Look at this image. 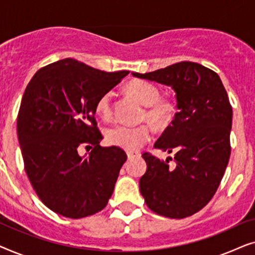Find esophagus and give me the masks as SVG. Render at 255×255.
Here are the masks:
<instances>
[{"mask_svg": "<svg viewBox=\"0 0 255 255\" xmlns=\"http://www.w3.org/2000/svg\"><path fill=\"white\" fill-rule=\"evenodd\" d=\"M127 154H128V160H132V159H134V158H137V156H139L138 153H133V152H128Z\"/></svg>", "mask_w": 255, "mask_h": 255, "instance_id": "obj_1", "label": "esophagus"}]
</instances>
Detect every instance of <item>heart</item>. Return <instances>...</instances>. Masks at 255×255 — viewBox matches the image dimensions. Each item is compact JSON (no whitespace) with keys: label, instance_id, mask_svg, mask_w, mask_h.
I'll return each instance as SVG.
<instances>
[{"label":"heart","instance_id":"1","mask_svg":"<svg viewBox=\"0 0 255 255\" xmlns=\"http://www.w3.org/2000/svg\"><path fill=\"white\" fill-rule=\"evenodd\" d=\"M128 92L140 102L142 106L151 107L147 111V117L155 123H161L168 115V106L159 103V90L155 86L142 80H135L128 85ZM111 99L113 93L107 92L97 100L95 109L102 118L111 116ZM152 137V131L147 125L130 127L125 124H116L109 128L106 132L108 144L117 146L127 151H137L145 145Z\"/></svg>","mask_w":255,"mask_h":255}]
</instances>
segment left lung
<instances>
[{
    "instance_id": "8db88e82",
    "label": "left lung",
    "mask_w": 255,
    "mask_h": 255,
    "mask_svg": "<svg viewBox=\"0 0 255 255\" xmlns=\"http://www.w3.org/2000/svg\"><path fill=\"white\" fill-rule=\"evenodd\" d=\"M139 79L172 87L177 113L154 147L174 153L175 167L144 153L147 169L139 180L146 204L155 214L181 219L209 203L228 166L232 108L217 73L196 62L132 73ZM170 159V158H169Z\"/></svg>"
}]
</instances>
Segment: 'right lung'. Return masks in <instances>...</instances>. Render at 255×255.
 <instances>
[{
	"instance_id": "add662e5",
	"label": "right lung",
	"mask_w": 255,
	"mask_h": 255,
	"mask_svg": "<svg viewBox=\"0 0 255 255\" xmlns=\"http://www.w3.org/2000/svg\"><path fill=\"white\" fill-rule=\"evenodd\" d=\"M108 73L66 58L40 68L27 85L17 118V134L31 184L48 209L78 219L106 208L128 156L117 146L102 147L95 106L128 74ZM93 147L78 155L81 145Z\"/></svg>"
}]
</instances>
